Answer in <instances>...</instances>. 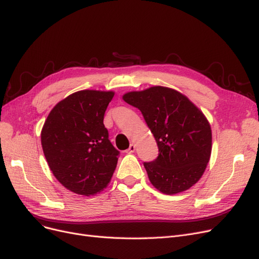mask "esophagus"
I'll return each mask as SVG.
<instances>
[{"mask_svg":"<svg viewBox=\"0 0 259 259\" xmlns=\"http://www.w3.org/2000/svg\"><path fill=\"white\" fill-rule=\"evenodd\" d=\"M135 150H136V147H135V145H134V144H131L130 148H128L127 150H126V153H134V152H135Z\"/></svg>","mask_w":259,"mask_h":259,"instance_id":"34e87169","label":"esophagus"}]
</instances>
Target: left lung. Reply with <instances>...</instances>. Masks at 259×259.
I'll list each match as a JSON object with an SVG mask.
<instances>
[{
	"label": "left lung",
	"instance_id": "obj_1",
	"mask_svg": "<svg viewBox=\"0 0 259 259\" xmlns=\"http://www.w3.org/2000/svg\"><path fill=\"white\" fill-rule=\"evenodd\" d=\"M122 98L142 111L158 145V158L144 163L150 183L169 195L190 189L210 159L211 128L204 113L184 94L165 86L128 92Z\"/></svg>",
	"mask_w": 259,
	"mask_h": 259
}]
</instances>
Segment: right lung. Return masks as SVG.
Masks as SVG:
<instances>
[{
    "label": "right lung",
    "instance_id": "add662e5",
    "mask_svg": "<svg viewBox=\"0 0 259 259\" xmlns=\"http://www.w3.org/2000/svg\"><path fill=\"white\" fill-rule=\"evenodd\" d=\"M112 91L75 92L55 106L41 132L45 159L68 190L94 195L110 183L119 151L104 125Z\"/></svg>",
    "mask_w": 259,
    "mask_h": 259
}]
</instances>
